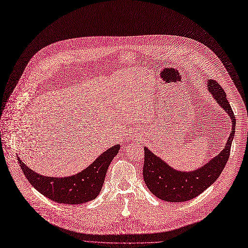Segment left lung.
I'll return each mask as SVG.
<instances>
[{"label":"left lung","mask_w":248,"mask_h":248,"mask_svg":"<svg viewBox=\"0 0 248 248\" xmlns=\"http://www.w3.org/2000/svg\"><path fill=\"white\" fill-rule=\"evenodd\" d=\"M207 86L210 93L217 100L222 109L228 113L232 123L231 134L225 148L216 157H214L202 167L189 172L171 168L164 160L156 156L152 151L145 147L144 181L149 190L160 200L179 202L198 197L217 180L228 162L235 134L236 118L221 86L215 80H209Z\"/></svg>","instance_id":"left-lung-1"}]
</instances>
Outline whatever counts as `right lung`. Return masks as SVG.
I'll return each mask as SVG.
<instances>
[{
	"label": "right lung",
	"instance_id": "1",
	"mask_svg": "<svg viewBox=\"0 0 248 248\" xmlns=\"http://www.w3.org/2000/svg\"><path fill=\"white\" fill-rule=\"evenodd\" d=\"M120 147L117 144L107 149L87 168L76 175L67 177L40 175L28 168L19 157L18 162L30 185L41 195L60 203L79 204L90 202L99 195L107 169Z\"/></svg>",
	"mask_w": 248,
	"mask_h": 248
}]
</instances>
